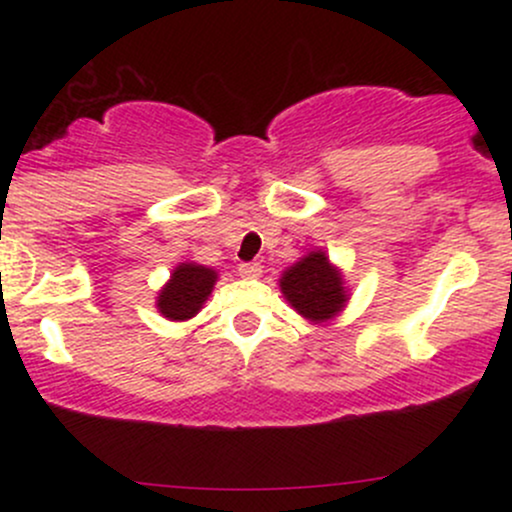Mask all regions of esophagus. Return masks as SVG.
Wrapping results in <instances>:
<instances>
[{
  "mask_svg": "<svg viewBox=\"0 0 512 512\" xmlns=\"http://www.w3.org/2000/svg\"><path fill=\"white\" fill-rule=\"evenodd\" d=\"M238 274L243 276V279H257V276L262 274L260 262H243V264H238Z\"/></svg>",
  "mask_w": 512,
  "mask_h": 512,
  "instance_id": "obj_1",
  "label": "esophagus"
}]
</instances>
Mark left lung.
<instances>
[{"label":"left lung","mask_w":512,"mask_h":512,"mask_svg":"<svg viewBox=\"0 0 512 512\" xmlns=\"http://www.w3.org/2000/svg\"><path fill=\"white\" fill-rule=\"evenodd\" d=\"M279 289L291 308L313 325L334 320L349 303L342 269L330 262L325 250H310L296 264L286 267Z\"/></svg>","instance_id":"8db88e82"}]
</instances>
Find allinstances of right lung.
I'll return each mask as SVG.
<instances>
[{
	"label": "right lung",
	"instance_id": "1",
	"mask_svg": "<svg viewBox=\"0 0 512 512\" xmlns=\"http://www.w3.org/2000/svg\"><path fill=\"white\" fill-rule=\"evenodd\" d=\"M219 272L197 262H180L156 296V310L170 322L192 320L214 291Z\"/></svg>",
	"mask_w": 512,
	"mask_h": 512
}]
</instances>
